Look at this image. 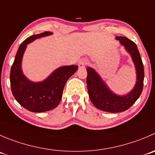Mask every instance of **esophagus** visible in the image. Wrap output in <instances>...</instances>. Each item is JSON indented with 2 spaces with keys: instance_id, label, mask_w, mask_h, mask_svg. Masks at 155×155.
Returning a JSON list of instances; mask_svg holds the SVG:
<instances>
[{
  "instance_id": "esophagus-1",
  "label": "esophagus",
  "mask_w": 155,
  "mask_h": 155,
  "mask_svg": "<svg viewBox=\"0 0 155 155\" xmlns=\"http://www.w3.org/2000/svg\"><path fill=\"white\" fill-rule=\"evenodd\" d=\"M87 64H88V61H87L86 60H83V61H79V68H84V67L87 65Z\"/></svg>"
}]
</instances>
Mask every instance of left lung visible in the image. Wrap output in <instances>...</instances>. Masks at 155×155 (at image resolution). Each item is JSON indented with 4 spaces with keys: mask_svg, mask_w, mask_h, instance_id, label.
Returning a JSON list of instances; mask_svg holds the SVG:
<instances>
[{
    "mask_svg": "<svg viewBox=\"0 0 155 155\" xmlns=\"http://www.w3.org/2000/svg\"><path fill=\"white\" fill-rule=\"evenodd\" d=\"M132 58L136 73V82L133 89L124 95L114 93L100 75L91 67H87L86 83L90 100L95 107L109 113L127 110L136 101L143 89L144 67L137 46L126 37H116Z\"/></svg>",
    "mask_w": 155,
    "mask_h": 155,
    "instance_id": "obj_1",
    "label": "left lung"
}]
</instances>
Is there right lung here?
I'll list each match as a JSON object with an SVG mask.
<instances>
[{"instance_id":"obj_1","label":"right lung","mask_w":155,"mask_h":155,"mask_svg":"<svg viewBox=\"0 0 155 155\" xmlns=\"http://www.w3.org/2000/svg\"><path fill=\"white\" fill-rule=\"evenodd\" d=\"M52 34L45 31L26 38L18 48L10 70L12 93L18 103L31 112H45L58 107L66 82L78 70L76 65L60 67L41 82H32L24 75L22 61L27 45L37 38Z\"/></svg>"}]
</instances>
